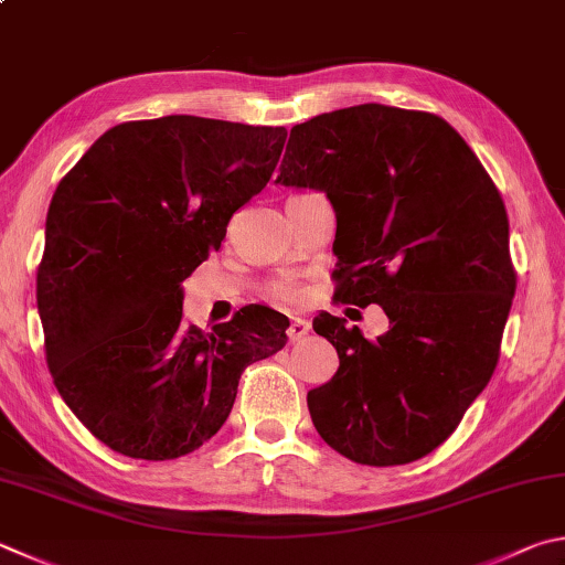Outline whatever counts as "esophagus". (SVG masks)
<instances>
[{
    "instance_id": "obj_1",
    "label": "esophagus",
    "mask_w": 565,
    "mask_h": 565,
    "mask_svg": "<svg viewBox=\"0 0 565 565\" xmlns=\"http://www.w3.org/2000/svg\"><path fill=\"white\" fill-rule=\"evenodd\" d=\"M311 331V323L303 321V318H291L289 323V341H301V338Z\"/></svg>"
}]
</instances>
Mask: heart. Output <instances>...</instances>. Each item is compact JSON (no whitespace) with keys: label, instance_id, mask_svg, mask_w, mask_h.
I'll use <instances>...</instances> for the list:
<instances>
[{"label":"heart","instance_id":"heart-1","mask_svg":"<svg viewBox=\"0 0 565 565\" xmlns=\"http://www.w3.org/2000/svg\"><path fill=\"white\" fill-rule=\"evenodd\" d=\"M276 291H279L281 299H299V296H301V289H299V286L291 284V281H284V284H279V289H276Z\"/></svg>","mask_w":565,"mask_h":565}]
</instances>
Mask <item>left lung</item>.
Returning <instances> with one entry per match:
<instances>
[{"mask_svg": "<svg viewBox=\"0 0 565 565\" xmlns=\"http://www.w3.org/2000/svg\"><path fill=\"white\" fill-rule=\"evenodd\" d=\"M279 172L333 204L338 301L390 321L367 341L345 318H313L341 361L306 397L318 435L358 465L429 455L487 387L514 301L497 184L445 118L381 104L294 126Z\"/></svg>", "mask_w": 565, "mask_h": 565, "instance_id": "left-lung-1", "label": "left lung"}]
</instances>
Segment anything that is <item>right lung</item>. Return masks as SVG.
I'll list each match as a JSON object with an SVG mask.
<instances>
[{
  "mask_svg": "<svg viewBox=\"0 0 565 565\" xmlns=\"http://www.w3.org/2000/svg\"><path fill=\"white\" fill-rule=\"evenodd\" d=\"M286 128L166 116L106 130L58 182L36 306L58 395L132 459H175L230 417L244 367L289 318L244 306L212 333L182 323V281L269 182Z\"/></svg>",
  "mask_w": 565,
  "mask_h": 565,
  "instance_id": "add662e5",
  "label": "right lung"
}]
</instances>
